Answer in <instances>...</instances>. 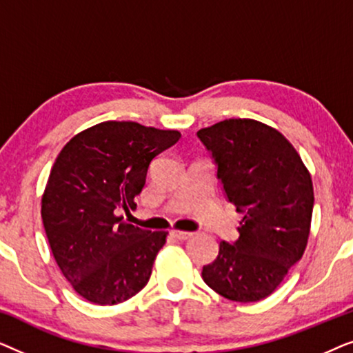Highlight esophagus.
Returning <instances> with one entry per match:
<instances>
[{
  "label": "esophagus",
  "mask_w": 353,
  "mask_h": 353,
  "mask_svg": "<svg viewBox=\"0 0 353 353\" xmlns=\"http://www.w3.org/2000/svg\"><path fill=\"white\" fill-rule=\"evenodd\" d=\"M170 234L178 241H186L192 236V233H190V231H180V230H172Z\"/></svg>",
  "instance_id": "1"
}]
</instances>
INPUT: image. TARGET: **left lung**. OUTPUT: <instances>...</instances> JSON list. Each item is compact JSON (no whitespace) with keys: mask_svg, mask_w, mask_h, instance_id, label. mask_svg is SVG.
<instances>
[{"mask_svg":"<svg viewBox=\"0 0 353 353\" xmlns=\"http://www.w3.org/2000/svg\"><path fill=\"white\" fill-rule=\"evenodd\" d=\"M197 137L219 165L228 201L244 214L239 239L221 241L202 279L228 301H262L305 252L315 201L310 172L286 137L259 120L226 119Z\"/></svg>","mask_w":353,"mask_h":353,"instance_id":"left-lung-1","label":"left lung"}]
</instances>
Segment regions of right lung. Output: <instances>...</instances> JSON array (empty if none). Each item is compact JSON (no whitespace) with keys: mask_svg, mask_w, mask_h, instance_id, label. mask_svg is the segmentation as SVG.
<instances>
[{"mask_svg":"<svg viewBox=\"0 0 353 353\" xmlns=\"http://www.w3.org/2000/svg\"><path fill=\"white\" fill-rule=\"evenodd\" d=\"M181 138L178 130L108 120L77 133L56 157L41 219L57 267L96 305L125 302L146 286L168 231L123 221L149 163Z\"/></svg>","mask_w":353,"mask_h":353,"instance_id":"1","label":"right lung"}]
</instances>
